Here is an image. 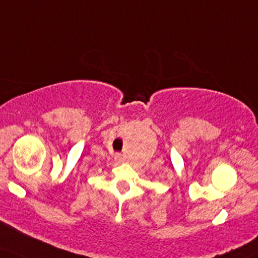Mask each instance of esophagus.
Listing matches in <instances>:
<instances>
[{"instance_id":"esophagus-1","label":"esophagus","mask_w":258,"mask_h":258,"mask_svg":"<svg viewBox=\"0 0 258 258\" xmlns=\"http://www.w3.org/2000/svg\"><path fill=\"white\" fill-rule=\"evenodd\" d=\"M114 159H115L116 162H121L122 161V155H121V153H116L115 157H114Z\"/></svg>"}]
</instances>
